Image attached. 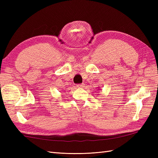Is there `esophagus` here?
<instances>
[{"instance_id":"1","label":"esophagus","mask_w":158,"mask_h":158,"mask_svg":"<svg viewBox=\"0 0 158 158\" xmlns=\"http://www.w3.org/2000/svg\"><path fill=\"white\" fill-rule=\"evenodd\" d=\"M77 87H78L79 88H84V84H83V83H81V84H78L77 85Z\"/></svg>"}]
</instances>
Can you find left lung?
I'll return each instance as SVG.
<instances>
[{"label":"left lung","mask_w":158,"mask_h":158,"mask_svg":"<svg viewBox=\"0 0 158 158\" xmlns=\"http://www.w3.org/2000/svg\"><path fill=\"white\" fill-rule=\"evenodd\" d=\"M99 89H98V90H99Z\"/></svg>","instance_id":"8db88e82"}]
</instances>
